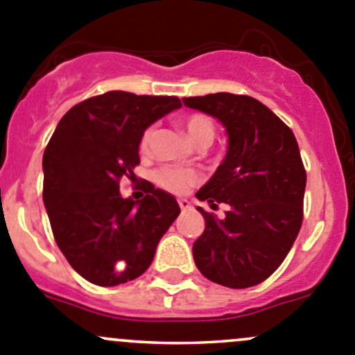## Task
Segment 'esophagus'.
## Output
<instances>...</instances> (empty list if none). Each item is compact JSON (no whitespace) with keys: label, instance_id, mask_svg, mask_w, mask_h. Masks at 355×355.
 Here are the masks:
<instances>
[{"label":"esophagus","instance_id":"34e87169","mask_svg":"<svg viewBox=\"0 0 355 355\" xmlns=\"http://www.w3.org/2000/svg\"><path fill=\"white\" fill-rule=\"evenodd\" d=\"M178 206H180L182 211L191 209V200H189V199H178Z\"/></svg>","mask_w":355,"mask_h":355}]
</instances>
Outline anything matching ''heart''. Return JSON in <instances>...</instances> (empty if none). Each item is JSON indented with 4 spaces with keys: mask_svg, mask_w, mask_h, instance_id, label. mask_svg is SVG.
Instances as JSON below:
<instances>
[{
    "mask_svg": "<svg viewBox=\"0 0 355 355\" xmlns=\"http://www.w3.org/2000/svg\"><path fill=\"white\" fill-rule=\"evenodd\" d=\"M182 127H184L185 134H187L189 141L192 144H211L214 139V125L206 114L194 113L189 114L187 118H184L182 121ZM153 139V128L142 134L141 139V149L146 151L151 144ZM155 180L159 187L166 189V191L175 192V194H185L191 187H194L196 184H199L200 175L192 168L185 166H173V164H166V166H161L159 170L155 171Z\"/></svg>",
    "mask_w": 355,
    "mask_h": 355,
    "instance_id": "obj_1",
    "label": "heart"
}]
</instances>
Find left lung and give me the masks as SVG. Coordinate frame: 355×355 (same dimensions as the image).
<instances>
[{
  "label": "left lung",
  "instance_id": "left-lung-1",
  "mask_svg": "<svg viewBox=\"0 0 355 355\" xmlns=\"http://www.w3.org/2000/svg\"><path fill=\"white\" fill-rule=\"evenodd\" d=\"M218 118L228 135L227 156L196 194L225 218L206 213L194 242L196 266L228 288L261 284L277 271L302 225L306 170L295 135L268 106L250 96L216 92L182 99Z\"/></svg>",
  "mask_w": 355,
  "mask_h": 355
}]
</instances>
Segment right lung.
I'll use <instances>...</instances> for the list:
<instances>
[{
  "label": "right lung",
  "instance_id": "add662e5",
  "mask_svg": "<svg viewBox=\"0 0 355 355\" xmlns=\"http://www.w3.org/2000/svg\"><path fill=\"white\" fill-rule=\"evenodd\" d=\"M182 108L177 96L110 91L78 103L60 120L42 156V200L70 266L114 287L141 277L157 242L180 214L168 192L146 182V198L123 199L120 178L135 177L146 128Z\"/></svg>",
  "mask_w": 355,
  "mask_h": 355
}]
</instances>
